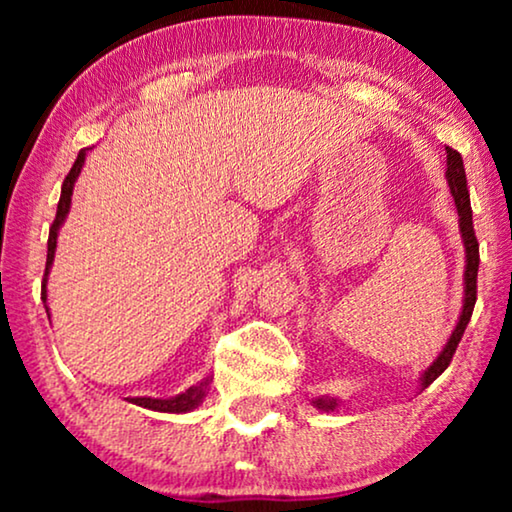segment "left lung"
<instances>
[{
    "mask_svg": "<svg viewBox=\"0 0 512 512\" xmlns=\"http://www.w3.org/2000/svg\"><path fill=\"white\" fill-rule=\"evenodd\" d=\"M447 184H450L454 205H457L459 212V228H461V240H464L466 247V272H464V310H461L459 324L454 328L450 340L443 352L438 354V359L431 363L429 368L424 370L422 375V389L429 387V384L436 380L438 375H443V370L450 366L454 352H457L461 335H464L468 321H471L473 307H475V298H478V265H480V244L478 237H475L473 230V209H471V198H468V188H466V170H464V160H461L459 151H454L447 146ZM319 410H335L338 405V398H317L314 401Z\"/></svg>",
    "mask_w": 512,
    "mask_h": 512,
    "instance_id": "left-lung-1",
    "label": "left lung"
}]
</instances>
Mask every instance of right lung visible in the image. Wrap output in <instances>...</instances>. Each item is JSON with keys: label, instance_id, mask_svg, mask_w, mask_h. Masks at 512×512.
<instances>
[{"label": "right lung", "instance_id": "obj_1", "mask_svg": "<svg viewBox=\"0 0 512 512\" xmlns=\"http://www.w3.org/2000/svg\"><path fill=\"white\" fill-rule=\"evenodd\" d=\"M83 160H86V149L79 151V156H76L72 170L62 181V193H60V202H58V212H55V219H53V226H51V233H48V254H46V272H44V282H41V300L46 303V282H48V270H51L53 265V256H55V244H58V230L62 226V221H65V216L69 212V205H72V191H74V181L79 177L81 167H83ZM207 384L209 380L195 384V387L186 389L184 394L174 396V398H130V403L135 405H142V408H149V410H158V412H188L193 408H198L202 398H205V391H207Z\"/></svg>", "mask_w": 512, "mask_h": 512}]
</instances>
